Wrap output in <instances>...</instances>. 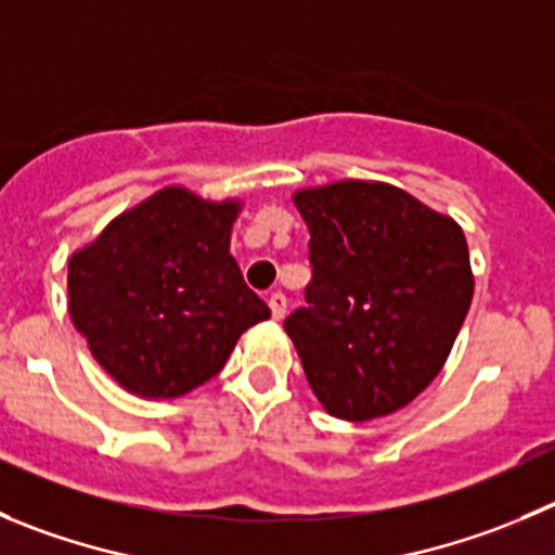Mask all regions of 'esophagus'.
<instances>
[{
    "label": "esophagus",
    "mask_w": 555,
    "mask_h": 555,
    "mask_svg": "<svg viewBox=\"0 0 555 555\" xmlns=\"http://www.w3.org/2000/svg\"><path fill=\"white\" fill-rule=\"evenodd\" d=\"M286 294L283 292H274L272 297H269V310H272V319L281 321L283 315H286Z\"/></svg>",
    "instance_id": "1"
}]
</instances>
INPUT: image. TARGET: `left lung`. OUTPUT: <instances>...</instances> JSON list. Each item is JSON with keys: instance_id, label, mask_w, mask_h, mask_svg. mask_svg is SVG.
I'll return each mask as SVG.
<instances>
[{"instance_id": "left-lung-1", "label": "left lung", "mask_w": 555, "mask_h": 555, "mask_svg": "<svg viewBox=\"0 0 555 555\" xmlns=\"http://www.w3.org/2000/svg\"><path fill=\"white\" fill-rule=\"evenodd\" d=\"M313 281L286 319L305 376L332 416L365 422L439 376L466 321L474 274L461 225L384 182L294 193Z\"/></svg>"}]
</instances>
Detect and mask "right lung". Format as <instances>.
I'll return each mask as SVG.
<instances>
[{
	"label": "right lung",
	"mask_w": 555,
	"mask_h": 555,
	"mask_svg": "<svg viewBox=\"0 0 555 555\" xmlns=\"http://www.w3.org/2000/svg\"><path fill=\"white\" fill-rule=\"evenodd\" d=\"M240 202L163 188L67 263V310L94 360L141 398H179L223 371L269 319L229 253Z\"/></svg>",
	"instance_id": "right-lung-1"
}]
</instances>
